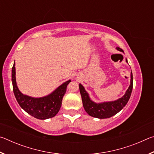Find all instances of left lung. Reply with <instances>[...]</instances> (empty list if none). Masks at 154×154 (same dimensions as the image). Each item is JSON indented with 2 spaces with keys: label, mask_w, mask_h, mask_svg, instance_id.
<instances>
[{
  "label": "left lung",
  "mask_w": 154,
  "mask_h": 154,
  "mask_svg": "<svg viewBox=\"0 0 154 154\" xmlns=\"http://www.w3.org/2000/svg\"><path fill=\"white\" fill-rule=\"evenodd\" d=\"M116 49L119 51L124 52V51L118 47H117ZM126 61L128 62L127 59L126 60ZM130 78L131 79H130V86L126 92V94L122 98L115 101L102 103H96L93 102L90 98L89 95H88L86 91L85 90L83 85L82 84H79L80 94L81 96H82V103L85 111L90 116L99 119L109 118L118 113L126 106L127 103L128 102L130 95H131L132 86H133V77H132V72L131 74H130Z\"/></svg>",
  "instance_id": "1"
}]
</instances>
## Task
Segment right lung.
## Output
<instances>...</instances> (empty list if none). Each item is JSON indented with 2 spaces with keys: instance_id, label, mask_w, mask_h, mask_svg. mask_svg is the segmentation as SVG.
<instances>
[{
  "instance_id": "1",
  "label": "right lung",
  "mask_w": 154,
  "mask_h": 154,
  "mask_svg": "<svg viewBox=\"0 0 154 154\" xmlns=\"http://www.w3.org/2000/svg\"><path fill=\"white\" fill-rule=\"evenodd\" d=\"M11 77L13 90L18 104L28 114L38 119L53 118L58 113L62 98L66 93L67 85L71 82L69 80L62 83L49 95L42 98H32L24 95L18 89L15 80V63L12 67Z\"/></svg>"
}]
</instances>
